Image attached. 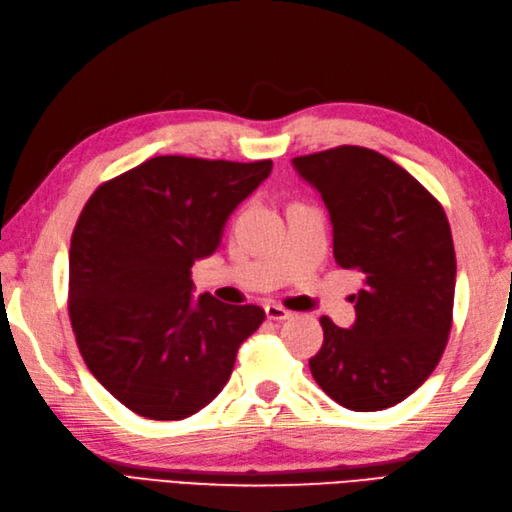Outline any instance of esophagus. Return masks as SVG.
<instances>
[{
  "instance_id": "obj_1",
  "label": "esophagus",
  "mask_w": 512,
  "mask_h": 512,
  "mask_svg": "<svg viewBox=\"0 0 512 512\" xmlns=\"http://www.w3.org/2000/svg\"><path fill=\"white\" fill-rule=\"evenodd\" d=\"M263 310H266V316L270 320H287L291 316L289 310H285V308L278 306V304H266V306H263Z\"/></svg>"
}]
</instances>
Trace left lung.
I'll return each mask as SVG.
<instances>
[{
    "label": "left lung",
    "mask_w": 512,
    "mask_h": 512,
    "mask_svg": "<svg viewBox=\"0 0 512 512\" xmlns=\"http://www.w3.org/2000/svg\"><path fill=\"white\" fill-rule=\"evenodd\" d=\"M325 200L339 266L363 274L350 329L323 316L316 384L352 411L405 401L439 365L451 331L456 251L443 206L405 168L367 147L293 158Z\"/></svg>",
    "instance_id": "8db88e82"
}]
</instances>
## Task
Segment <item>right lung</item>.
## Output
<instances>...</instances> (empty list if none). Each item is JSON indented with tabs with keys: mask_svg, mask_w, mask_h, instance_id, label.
Segmentation results:
<instances>
[{
	"mask_svg": "<svg viewBox=\"0 0 512 512\" xmlns=\"http://www.w3.org/2000/svg\"><path fill=\"white\" fill-rule=\"evenodd\" d=\"M272 160L151 158L103 183L75 225L69 318L90 373L147 420H183L223 390L259 306L194 293L192 266L211 257L236 206Z\"/></svg>",
	"mask_w": 512,
	"mask_h": 512,
	"instance_id": "1",
	"label": "right lung"
}]
</instances>
